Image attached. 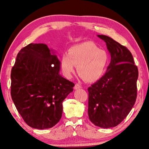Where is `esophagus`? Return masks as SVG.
I'll return each instance as SVG.
<instances>
[{
	"instance_id": "obj_1",
	"label": "esophagus",
	"mask_w": 149,
	"mask_h": 149,
	"mask_svg": "<svg viewBox=\"0 0 149 149\" xmlns=\"http://www.w3.org/2000/svg\"><path fill=\"white\" fill-rule=\"evenodd\" d=\"M80 88H81V86L79 84H75V86H74V89L75 90H78V89H80Z\"/></svg>"
}]
</instances>
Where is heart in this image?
Returning <instances> with one entry per match:
<instances>
[{
	"mask_svg": "<svg viewBox=\"0 0 149 149\" xmlns=\"http://www.w3.org/2000/svg\"><path fill=\"white\" fill-rule=\"evenodd\" d=\"M109 63V56L92 42H84L71 47L61 60L63 74L70 77L77 66L78 74L88 83L102 77Z\"/></svg>",
	"mask_w": 149,
	"mask_h": 149,
	"instance_id": "1",
	"label": "heart"
}]
</instances>
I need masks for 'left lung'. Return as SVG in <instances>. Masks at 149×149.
Wrapping results in <instances>:
<instances>
[{
  "mask_svg": "<svg viewBox=\"0 0 149 149\" xmlns=\"http://www.w3.org/2000/svg\"><path fill=\"white\" fill-rule=\"evenodd\" d=\"M106 43L111 62L104 75L88 88V116L95 125H118L131 111L137 97L138 70L127 47L105 35H97Z\"/></svg>",
  "mask_w": 149,
  "mask_h": 149,
  "instance_id": "1",
  "label": "left lung"
}]
</instances>
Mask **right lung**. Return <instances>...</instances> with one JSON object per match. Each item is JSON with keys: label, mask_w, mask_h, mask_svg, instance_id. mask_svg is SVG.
<instances>
[{"label": "right lung", "mask_w": 149, "mask_h": 149, "mask_svg": "<svg viewBox=\"0 0 149 149\" xmlns=\"http://www.w3.org/2000/svg\"><path fill=\"white\" fill-rule=\"evenodd\" d=\"M61 62L46 44L30 43L18 52L11 73V95L30 127L51 128L59 122L63 101L75 84L59 74Z\"/></svg>", "instance_id": "right-lung-1"}]
</instances>
